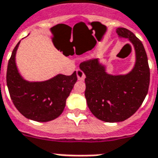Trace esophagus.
Returning <instances> with one entry per match:
<instances>
[{"label": "esophagus", "mask_w": 158, "mask_h": 158, "mask_svg": "<svg viewBox=\"0 0 158 158\" xmlns=\"http://www.w3.org/2000/svg\"><path fill=\"white\" fill-rule=\"evenodd\" d=\"M77 77L78 80L79 81H84L85 80V77L86 76L84 74V72L81 71V69L77 70Z\"/></svg>", "instance_id": "34e87169"}]
</instances>
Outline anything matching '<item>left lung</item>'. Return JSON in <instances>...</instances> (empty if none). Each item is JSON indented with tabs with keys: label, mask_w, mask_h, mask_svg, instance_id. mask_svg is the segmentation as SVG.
Instances as JSON below:
<instances>
[{
	"label": "left lung",
	"mask_w": 158,
	"mask_h": 158,
	"mask_svg": "<svg viewBox=\"0 0 158 158\" xmlns=\"http://www.w3.org/2000/svg\"><path fill=\"white\" fill-rule=\"evenodd\" d=\"M117 35L128 38L136 52L133 69L126 75H110L98 59L81 62L86 75L85 97L90 111L106 123L123 122L138 110L148 94L150 69L142 41L131 31L118 27Z\"/></svg>",
	"instance_id": "8db88e82"
}]
</instances>
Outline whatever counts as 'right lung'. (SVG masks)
I'll list each match as a JSON object with an SVG mask.
<instances>
[{
  "instance_id": "1",
  "label": "right lung",
  "mask_w": 158,
  "mask_h": 158,
  "mask_svg": "<svg viewBox=\"0 0 158 158\" xmlns=\"http://www.w3.org/2000/svg\"><path fill=\"white\" fill-rule=\"evenodd\" d=\"M19 41L8 62L6 84L13 104L21 114L35 122H49L62 113L74 84L77 73L71 76L58 74L45 81L30 82L24 80L16 65V53Z\"/></svg>"
}]
</instances>
